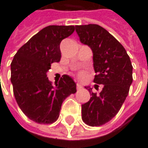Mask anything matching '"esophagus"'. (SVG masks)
Here are the masks:
<instances>
[{"mask_svg": "<svg viewBox=\"0 0 148 148\" xmlns=\"http://www.w3.org/2000/svg\"><path fill=\"white\" fill-rule=\"evenodd\" d=\"M77 90H81V89H82V86L79 83H77Z\"/></svg>", "mask_w": 148, "mask_h": 148, "instance_id": "esophagus-1", "label": "esophagus"}]
</instances>
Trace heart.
Masks as SVG:
<instances>
[{
    "label": "heart",
    "mask_w": 148,
    "mask_h": 148,
    "mask_svg": "<svg viewBox=\"0 0 148 148\" xmlns=\"http://www.w3.org/2000/svg\"><path fill=\"white\" fill-rule=\"evenodd\" d=\"M77 77H78L79 79L84 80V79H86V72H84V71H81V72L78 73Z\"/></svg>",
    "instance_id": "heart-1"
}]
</instances>
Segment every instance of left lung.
Segmentation results:
<instances>
[{
    "label": "left lung",
    "mask_w": 148,
    "mask_h": 148,
    "mask_svg": "<svg viewBox=\"0 0 148 148\" xmlns=\"http://www.w3.org/2000/svg\"><path fill=\"white\" fill-rule=\"evenodd\" d=\"M76 31L81 42L93 52L94 82L103 87L98 94L86 87L91 97L82 106V120L92 127L101 126L116 115L128 96L133 82V66L123 46L103 27L76 25Z\"/></svg>",
    "instance_id": "obj_1"
}]
</instances>
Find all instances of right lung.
Instances as JSON below:
<instances>
[{"instance_id":"add662e5","label":"right lung","mask_w":148,"mask_h":148,"mask_svg":"<svg viewBox=\"0 0 148 148\" xmlns=\"http://www.w3.org/2000/svg\"><path fill=\"white\" fill-rule=\"evenodd\" d=\"M75 30L73 25H49L25 43L10 64L16 102L29 119L49 124L59 117L63 100L77 92L76 83L63 75L53 86L47 77L53 62L61 59L60 43Z\"/></svg>"}]
</instances>
